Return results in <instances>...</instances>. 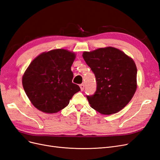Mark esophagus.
<instances>
[{
  "mask_svg": "<svg viewBox=\"0 0 160 160\" xmlns=\"http://www.w3.org/2000/svg\"><path fill=\"white\" fill-rule=\"evenodd\" d=\"M80 90L81 91H83L84 89V85L83 84H82L80 85Z\"/></svg>",
  "mask_w": 160,
  "mask_h": 160,
  "instance_id": "34e87169",
  "label": "esophagus"
}]
</instances>
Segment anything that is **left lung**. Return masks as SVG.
<instances>
[{
  "mask_svg": "<svg viewBox=\"0 0 160 160\" xmlns=\"http://www.w3.org/2000/svg\"><path fill=\"white\" fill-rule=\"evenodd\" d=\"M82 56L94 73L97 90L88 96L90 106L104 115L120 112L137 89V68L133 60L112 46L86 52Z\"/></svg>",
  "mask_w": 160,
  "mask_h": 160,
  "instance_id": "obj_1",
  "label": "left lung"
}]
</instances>
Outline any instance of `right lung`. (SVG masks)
I'll return each mask as SVG.
<instances>
[{
	"label": "right lung",
	"instance_id": "add662e5",
	"mask_svg": "<svg viewBox=\"0 0 160 160\" xmlns=\"http://www.w3.org/2000/svg\"><path fill=\"white\" fill-rule=\"evenodd\" d=\"M76 54L66 49H54L37 56L22 76V86L28 99L37 109L55 114L68 105L80 90L72 83L71 70Z\"/></svg>",
	"mask_w": 160,
	"mask_h": 160
}]
</instances>
